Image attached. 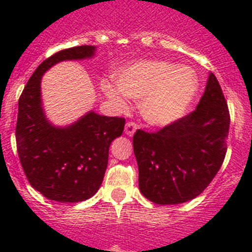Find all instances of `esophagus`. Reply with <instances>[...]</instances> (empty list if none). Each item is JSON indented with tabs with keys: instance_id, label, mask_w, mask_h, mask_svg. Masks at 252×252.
I'll return each instance as SVG.
<instances>
[{
	"instance_id": "34e87169",
	"label": "esophagus",
	"mask_w": 252,
	"mask_h": 252,
	"mask_svg": "<svg viewBox=\"0 0 252 252\" xmlns=\"http://www.w3.org/2000/svg\"><path fill=\"white\" fill-rule=\"evenodd\" d=\"M136 128L137 125L135 124V122H127L126 126H125V133H126L127 136H132L133 133H135V131H136Z\"/></svg>"
}]
</instances>
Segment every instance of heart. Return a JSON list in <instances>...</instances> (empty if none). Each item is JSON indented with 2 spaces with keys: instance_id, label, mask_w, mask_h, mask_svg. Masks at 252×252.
Listing matches in <instances>:
<instances>
[{
  "instance_id": "b5f03b06",
  "label": "heart",
  "mask_w": 252,
  "mask_h": 252,
  "mask_svg": "<svg viewBox=\"0 0 252 252\" xmlns=\"http://www.w3.org/2000/svg\"><path fill=\"white\" fill-rule=\"evenodd\" d=\"M115 87L102 83V90L120 107L124 95L140 102V112L146 122L165 126L183 116L197 92L195 73L187 65L164 60H139L119 69L113 75Z\"/></svg>"
}]
</instances>
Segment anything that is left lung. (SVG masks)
I'll return each mask as SVG.
<instances>
[{"label":"left lung","mask_w":252,"mask_h":252,"mask_svg":"<svg viewBox=\"0 0 252 252\" xmlns=\"http://www.w3.org/2000/svg\"><path fill=\"white\" fill-rule=\"evenodd\" d=\"M228 128V107L211 73L193 112L157 132L133 135L140 192L157 204L184 203L201 194L223 162Z\"/></svg>","instance_id":"8db88e82"}]
</instances>
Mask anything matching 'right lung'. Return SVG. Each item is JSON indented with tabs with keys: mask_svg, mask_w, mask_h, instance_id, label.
Masks as SVG:
<instances>
[{
	"mask_svg": "<svg viewBox=\"0 0 252 252\" xmlns=\"http://www.w3.org/2000/svg\"><path fill=\"white\" fill-rule=\"evenodd\" d=\"M92 45L64 49L40 64L19 99L16 145L29 183L48 199L60 203L86 201L97 193L108 162L111 142L122 135L125 119L91 111L70 126L57 127L46 120L40 82L63 60L93 57Z\"/></svg>",
	"mask_w": 252,
	"mask_h": 252,
	"instance_id": "1",
	"label": "right lung"
}]
</instances>
